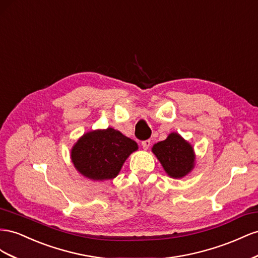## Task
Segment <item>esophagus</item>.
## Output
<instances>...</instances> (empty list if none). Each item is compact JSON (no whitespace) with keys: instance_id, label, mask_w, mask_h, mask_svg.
<instances>
[{"instance_id":"esophagus-1","label":"esophagus","mask_w":258,"mask_h":258,"mask_svg":"<svg viewBox=\"0 0 258 258\" xmlns=\"http://www.w3.org/2000/svg\"><path fill=\"white\" fill-rule=\"evenodd\" d=\"M150 145H151V142H150V141H145V142L142 143V146H143V148H144L145 150H148Z\"/></svg>"}]
</instances>
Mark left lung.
<instances>
[{
	"label": "left lung",
	"instance_id": "left-lung-1",
	"mask_svg": "<svg viewBox=\"0 0 258 258\" xmlns=\"http://www.w3.org/2000/svg\"><path fill=\"white\" fill-rule=\"evenodd\" d=\"M151 151L171 178H182L194 170L196 164L194 147L178 133L173 132L168 134L165 141L154 144Z\"/></svg>",
	"mask_w": 258,
	"mask_h": 258
}]
</instances>
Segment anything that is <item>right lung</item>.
I'll return each mask as SVG.
<instances>
[{"mask_svg":"<svg viewBox=\"0 0 258 258\" xmlns=\"http://www.w3.org/2000/svg\"><path fill=\"white\" fill-rule=\"evenodd\" d=\"M138 149L133 139L112 127L95 130L81 136L71 149L76 170L92 180L113 179L124 162Z\"/></svg>","mask_w":258,"mask_h":258,"instance_id":"right-lung-1","label":"right lung"}]
</instances>
